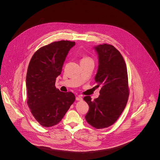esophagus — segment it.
<instances>
[{"label":"esophagus","mask_w":160,"mask_h":160,"mask_svg":"<svg viewBox=\"0 0 160 160\" xmlns=\"http://www.w3.org/2000/svg\"><path fill=\"white\" fill-rule=\"evenodd\" d=\"M76 100H78V101H81V100H82V96L79 95V96H78V97H76Z\"/></svg>","instance_id":"obj_1"}]
</instances>
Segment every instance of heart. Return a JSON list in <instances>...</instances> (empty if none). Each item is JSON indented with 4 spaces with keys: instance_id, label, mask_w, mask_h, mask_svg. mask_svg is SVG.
Returning <instances> with one entry per match:
<instances>
[{
    "instance_id": "1",
    "label": "heart",
    "mask_w": 160,
    "mask_h": 160,
    "mask_svg": "<svg viewBox=\"0 0 160 160\" xmlns=\"http://www.w3.org/2000/svg\"><path fill=\"white\" fill-rule=\"evenodd\" d=\"M88 59H90V58H89L88 57H84L82 60H88Z\"/></svg>"
}]
</instances>
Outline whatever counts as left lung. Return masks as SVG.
<instances>
[{
  "label": "left lung",
  "instance_id": "8db88e82",
  "mask_svg": "<svg viewBox=\"0 0 160 160\" xmlns=\"http://www.w3.org/2000/svg\"><path fill=\"white\" fill-rule=\"evenodd\" d=\"M94 48L98 57L95 81L101 89L94 100L90 96L84 97L89 107L85 118L92 127L103 129L113 124L126 106L129 94L128 77L124 60L114 46L103 44Z\"/></svg>",
  "mask_w": 160,
  "mask_h": 160
}]
</instances>
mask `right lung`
I'll list each match as a JSON object with an SVG mask.
<instances>
[{"mask_svg": "<svg viewBox=\"0 0 160 160\" xmlns=\"http://www.w3.org/2000/svg\"><path fill=\"white\" fill-rule=\"evenodd\" d=\"M74 42H53L38 49L32 57L26 74L27 103L36 121L42 126L57 124L75 100L71 92L55 86L69 50Z\"/></svg>", "mask_w": 160, "mask_h": 160, "instance_id": "right-lung-1", "label": "right lung"}]
</instances>
